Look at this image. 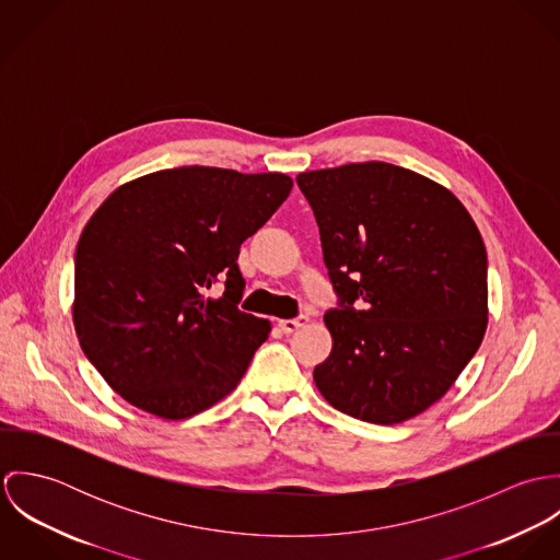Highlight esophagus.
<instances>
[{
	"mask_svg": "<svg viewBox=\"0 0 560 560\" xmlns=\"http://www.w3.org/2000/svg\"><path fill=\"white\" fill-rule=\"evenodd\" d=\"M308 320H311L308 319V315H300V317H295V319L280 320L278 325H280V329H282L284 334H293V331H298L300 327H304Z\"/></svg>",
	"mask_w": 560,
	"mask_h": 560,
	"instance_id": "34e87169",
	"label": "esophagus"
}]
</instances>
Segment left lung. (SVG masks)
<instances>
[{"label":"left lung","instance_id":"obj_1","mask_svg":"<svg viewBox=\"0 0 560 560\" xmlns=\"http://www.w3.org/2000/svg\"><path fill=\"white\" fill-rule=\"evenodd\" d=\"M319 226L336 308L331 353L315 366L325 400L395 424L455 384L487 327V252L442 185L366 161L298 174Z\"/></svg>","mask_w":560,"mask_h":560}]
</instances>
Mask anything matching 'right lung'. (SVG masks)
Returning a JSON list of instances; mask_svg holds the SVG:
<instances>
[{
    "instance_id": "obj_1",
    "label": "right lung",
    "mask_w": 560,
    "mask_h": 560,
    "mask_svg": "<svg viewBox=\"0 0 560 560\" xmlns=\"http://www.w3.org/2000/svg\"><path fill=\"white\" fill-rule=\"evenodd\" d=\"M287 174L185 165L118 187L75 252L81 349L131 405L189 418L235 390L269 320L240 311V247L287 200ZM225 282L209 301L206 289Z\"/></svg>"
}]
</instances>
